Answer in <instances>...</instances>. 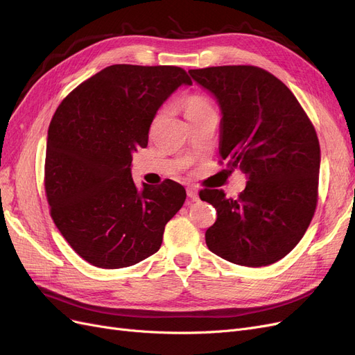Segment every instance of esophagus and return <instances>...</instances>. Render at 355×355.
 Segmentation results:
<instances>
[{"instance_id":"34e87169","label":"esophagus","mask_w":355,"mask_h":355,"mask_svg":"<svg viewBox=\"0 0 355 355\" xmlns=\"http://www.w3.org/2000/svg\"><path fill=\"white\" fill-rule=\"evenodd\" d=\"M187 196H189L190 200H193V202H197V200H198V193H197V190L194 187H189L187 189Z\"/></svg>"}]
</instances>
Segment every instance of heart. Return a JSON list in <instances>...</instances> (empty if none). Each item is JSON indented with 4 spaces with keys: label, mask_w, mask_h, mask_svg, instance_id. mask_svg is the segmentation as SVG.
Instances as JSON below:
<instances>
[{
    "label": "heart",
    "mask_w": 355,
    "mask_h": 355,
    "mask_svg": "<svg viewBox=\"0 0 355 355\" xmlns=\"http://www.w3.org/2000/svg\"><path fill=\"white\" fill-rule=\"evenodd\" d=\"M181 105H182V110H184V114H186L187 120L191 117L203 114V113H207V112H213L211 104L205 97L197 96V94H193V96H189L187 98H184ZM162 113L164 112H159L157 117H159Z\"/></svg>",
    "instance_id": "1"
}]
</instances>
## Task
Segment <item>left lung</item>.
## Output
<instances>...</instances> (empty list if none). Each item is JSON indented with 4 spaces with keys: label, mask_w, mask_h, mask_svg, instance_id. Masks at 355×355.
<instances>
[{
    "label": "left lung",
    "mask_w": 355,
    "mask_h": 355,
    "mask_svg": "<svg viewBox=\"0 0 355 355\" xmlns=\"http://www.w3.org/2000/svg\"><path fill=\"white\" fill-rule=\"evenodd\" d=\"M189 72L219 101L226 166L241 169L248 180L236 198L218 189L200 191L218 213L206 243L234 264L270 266L295 248L315 214L316 130L295 94L263 68L226 65Z\"/></svg>",
    "instance_id": "8db88e82"
}]
</instances>
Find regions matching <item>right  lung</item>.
Here are the masks:
<instances>
[{
  "label": "right lung",
  "mask_w": 355,
  "mask_h": 355,
  "mask_svg": "<svg viewBox=\"0 0 355 355\" xmlns=\"http://www.w3.org/2000/svg\"><path fill=\"white\" fill-rule=\"evenodd\" d=\"M191 78L180 67L112 65L80 84L48 130L44 193L71 248L100 268H123L155 254L186 190L173 180L137 191L132 155L148 146L161 104Z\"/></svg>",
  "instance_id": "right-lung-1"
}]
</instances>
